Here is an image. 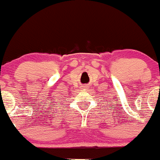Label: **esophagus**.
Masks as SVG:
<instances>
[{
    "label": "esophagus",
    "instance_id": "34e87169",
    "mask_svg": "<svg viewBox=\"0 0 160 160\" xmlns=\"http://www.w3.org/2000/svg\"><path fill=\"white\" fill-rule=\"evenodd\" d=\"M87 88H88V85H82V88L83 90H86Z\"/></svg>",
    "mask_w": 160,
    "mask_h": 160
}]
</instances>
